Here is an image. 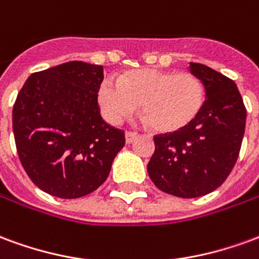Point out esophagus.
Listing matches in <instances>:
<instances>
[{"label":"esophagus","mask_w":259,"mask_h":259,"mask_svg":"<svg viewBox=\"0 0 259 259\" xmlns=\"http://www.w3.org/2000/svg\"><path fill=\"white\" fill-rule=\"evenodd\" d=\"M124 137H126V143L127 144H130V143H133V141L139 137V135L137 133H135V132H126V135H124Z\"/></svg>","instance_id":"obj_1"}]
</instances>
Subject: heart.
<instances>
[{
  "instance_id": "obj_1",
  "label": "heart",
  "mask_w": 259,
  "mask_h": 259,
  "mask_svg": "<svg viewBox=\"0 0 259 259\" xmlns=\"http://www.w3.org/2000/svg\"><path fill=\"white\" fill-rule=\"evenodd\" d=\"M204 85L189 72L136 69L108 77L98 90L102 115L111 123H120L135 112L139 104L152 129L172 133L197 118L204 105Z\"/></svg>"
}]
</instances>
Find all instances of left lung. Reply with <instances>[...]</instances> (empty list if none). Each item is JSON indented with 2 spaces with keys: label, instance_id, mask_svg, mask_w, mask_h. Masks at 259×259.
<instances>
[{
  "label": "left lung",
  "instance_id": "left-lung-1",
  "mask_svg": "<svg viewBox=\"0 0 259 259\" xmlns=\"http://www.w3.org/2000/svg\"><path fill=\"white\" fill-rule=\"evenodd\" d=\"M205 89V101L189 126L154 137L150 179L159 190L195 198L217 190L232 172L245 129L243 98L233 80L209 66L190 62Z\"/></svg>",
  "mask_w": 259,
  "mask_h": 259
}]
</instances>
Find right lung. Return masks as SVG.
Returning a JSON list of instances; mask_svg holds the SVG:
<instances>
[{"mask_svg": "<svg viewBox=\"0 0 259 259\" xmlns=\"http://www.w3.org/2000/svg\"><path fill=\"white\" fill-rule=\"evenodd\" d=\"M100 65L72 61L33 73L18 94L12 127L31 182L59 198H79L107 180L124 133L101 118Z\"/></svg>", "mask_w": 259, "mask_h": 259, "instance_id": "add662e5", "label": "right lung"}]
</instances>
